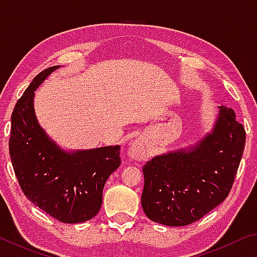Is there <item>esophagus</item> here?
I'll return each instance as SVG.
<instances>
[{
    "instance_id": "obj_1",
    "label": "esophagus",
    "mask_w": 257,
    "mask_h": 257,
    "mask_svg": "<svg viewBox=\"0 0 257 257\" xmlns=\"http://www.w3.org/2000/svg\"><path fill=\"white\" fill-rule=\"evenodd\" d=\"M128 154L130 156V159L136 160V161H142L145 160L146 158V147L145 144L139 139H136V141L133 142L132 146H130Z\"/></svg>"
}]
</instances>
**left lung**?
Instances as JSON below:
<instances>
[{
    "label": "left lung",
    "mask_w": 257,
    "mask_h": 257,
    "mask_svg": "<svg viewBox=\"0 0 257 257\" xmlns=\"http://www.w3.org/2000/svg\"><path fill=\"white\" fill-rule=\"evenodd\" d=\"M219 108L214 128L196 145L155 156L143 167L142 206L150 220L182 227L202 219L228 197L246 133L232 108Z\"/></svg>",
    "instance_id": "left-lung-1"
}]
</instances>
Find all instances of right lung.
<instances>
[{
  "label": "right lung",
  "instance_id": "1",
  "mask_svg": "<svg viewBox=\"0 0 257 257\" xmlns=\"http://www.w3.org/2000/svg\"><path fill=\"white\" fill-rule=\"evenodd\" d=\"M58 68L38 73L17 102L9 152L21 189L34 205L61 222H85L101 208L104 185L121 164L120 146L69 153L47 136L35 114L34 92Z\"/></svg>",
  "mask_w": 257,
  "mask_h": 257
}]
</instances>
